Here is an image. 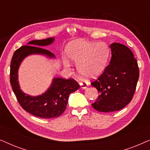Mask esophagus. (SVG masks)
Returning a JSON list of instances; mask_svg holds the SVG:
<instances>
[{"instance_id": "1", "label": "esophagus", "mask_w": 150, "mask_h": 150, "mask_svg": "<svg viewBox=\"0 0 150 150\" xmlns=\"http://www.w3.org/2000/svg\"><path fill=\"white\" fill-rule=\"evenodd\" d=\"M80 85H81V88L82 89H85L88 86H89V83L87 81H81L80 83Z\"/></svg>"}]
</instances>
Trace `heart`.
I'll return each instance as SVG.
<instances>
[{
  "instance_id": "b5f03b06",
  "label": "heart",
  "mask_w": 150,
  "mask_h": 150,
  "mask_svg": "<svg viewBox=\"0 0 150 150\" xmlns=\"http://www.w3.org/2000/svg\"><path fill=\"white\" fill-rule=\"evenodd\" d=\"M66 52L69 58L77 63L79 73L87 77L96 76L103 71L110 53L104 43L83 40L69 43ZM63 63L65 68L71 67L70 61L67 58L63 59Z\"/></svg>"
}]
</instances>
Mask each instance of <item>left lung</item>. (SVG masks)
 I'll return each mask as SVG.
<instances>
[{"label":"left lung","instance_id":"1","mask_svg":"<svg viewBox=\"0 0 150 150\" xmlns=\"http://www.w3.org/2000/svg\"><path fill=\"white\" fill-rule=\"evenodd\" d=\"M110 48V64L91 83L99 93L91 105L98 111L104 112L124 108L132 99L139 77L138 64L132 51L120 43H112Z\"/></svg>","mask_w":150,"mask_h":150}]
</instances>
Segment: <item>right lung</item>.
I'll return each mask as SVG.
<instances>
[{
  "instance_id": "right-lung-1",
  "label": "right lung",
  "mask_w": 150,
  "mask_h": 150,
  "mask_svg": "<svg viewBox=\"0 0 150 150\" xmlns=\"http://www.w3.org/2000/svg\"><path fill=\"white\" fill-rule=\"evenodd\" d=\"M54 41V38L30 41L27 44L28 46H23L15 51L10 65V83L20 106L29 113L44 119L60 116L66 108L69 94L79 89L80 85L74 79L54 78L44 93L32 96L20 89L18 69L22 61L29 55L40 54L48 59H54V54L42 48L52 44Z\"/></svg>"
}]
</instances>
